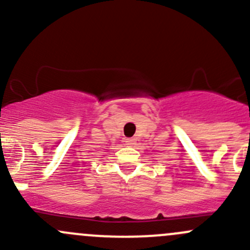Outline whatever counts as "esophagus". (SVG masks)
Listing matches in <instances>:
<instances>
[{"label": "esophagus", "instance_id": "esophagus-1", "mask_svg": "<svg viewBox=\"0 0 250 250\" xmlns=\"http://www.w3.org/2000/svg\"><path fill=\"white\" fill-rule=\"evenodd\" d=\"M125 145H128V146L135 145V139H134V138H127V139H125Z\"/></svg>", "mask_w": 250, "mask_h": 250}]
</instances>
